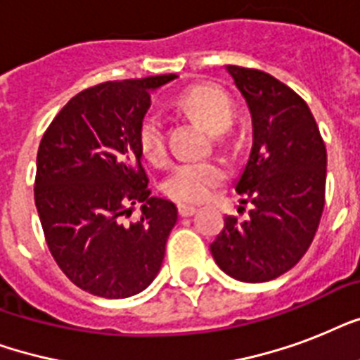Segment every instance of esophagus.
<instances>
[{
    "instance_id": "obj_1",
    "label": "esophagus",
    "mask_w": 360,
    "mask_h": 360,
    "mask_svg": "<svg viewBox=\"0 0 360 360\" xmlns=\"http://www.w3.org/2000/svg\"><path fill=\"white\" fill-rule=\"evenodd\" d=\"M177 211H179L181 217H192L198 209L194 207V205H188V203H179V205H177Z\"/></svg>"
}]
</instances>
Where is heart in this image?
<instances>
[{
    "mask_svg": "<svg viewBox=\"0 0 360 360\" xmlns=\"http://www.w3.org/2000/svg\"><path fill=\"white\" fill-rule=\"evenodd\" d=\"M177 108L203 124L211 134H224L233 123V104L230 97L217 86H192L175 98ZM138 146L141 155L160 162L166 155L162 123L155 115H147L138 130ZM226 168L220 162H185L175 166L164 179V192L175 202H202L224 183Z\"/></svg>",
    "mask_w": 360,
    "mask_h": 360,
    "instance_id": "b5f03b06",
    "label": "heart"
}]
</instances>
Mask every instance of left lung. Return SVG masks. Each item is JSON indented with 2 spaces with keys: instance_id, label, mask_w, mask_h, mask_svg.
Returning <instances> with one entry per match:
<instances>
[{
  "instance_id": "8db88e82",
  "label": "left lung",
  "mask_w": 360,
  "mask_h": 360,
  "mask_svg": "<svg viewBox=\"0 0 360 360\" xmlns=\"http://www.w3.org/2000/svg\"><path fill=\"white\" fill-rule=\"evenodd\" d=\"M252 115V149L239 181L245 222L226 217L214 262L240 282H269L295 267L318 231L327 151L308 104L274 76L228 65Z\"/></svg>"
}]
</instances>
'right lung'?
<instances>
[{"label":"right lung","mask_w":360,"mask_h":360,"mask_svg":"<svg viewBox=\"0 0 360 360\" xmlns=\"http://www.w3.org/2000/svg\"><path fill=\"white\" fill-rule=\"evenodd\" d=\"M175 75L104 82L65 104L37 153L35 205L48 248L80 290L124 299L151 284L162 265L177 207L151 196L138 130L151 91ZM142 203L138 223L122 219Z\"/></svg>","instance_id":"add662e5"}]
</instances>
